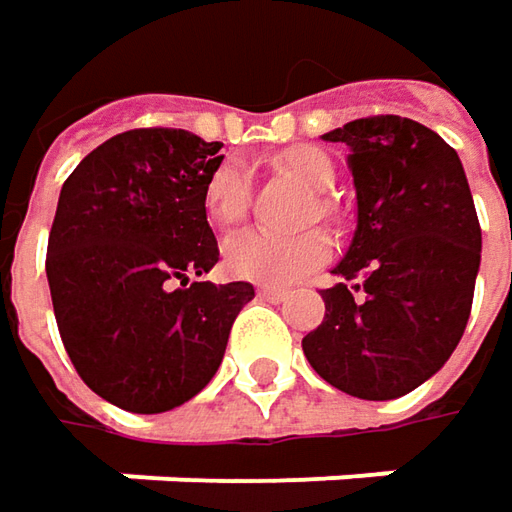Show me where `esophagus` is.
Returning <instances> with one entry per match:
<instances>
[{
    "label": "esophagus",
    "mask_w": 512,
    "mask_h": 512,
    "mask_svg": "<svg viewBox=\"0 0 512 512\" xmlns=\"http://www.w3.org/2000/svg\"><path fill=\"white\" fill-rule=\"evenodd\" d=\"M256 294L265 297V300H282L285 297V288H279V285H259Z\"/></svg>",
    "instance_id": "esophagus-1"
}]
</instances>
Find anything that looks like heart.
Returning a JSON list of instances; mask_svg holds the SVG:
<instances>
[{"label": "heart", "mask_w": 512, "mask_h": 512, "mask_svg": "<svg viewBox=\"0 0 512 512\" xmlns=\"http://www.w3.org/2000/svg\"><path fill=\"white\" fill-rule=\"evenodd\" d=\"M282 171L294 174L311 192H329L335 186V163L317 145H291L276 154ZM250 180L238 163H221L203 186V209L212 227L230 230L247 212ZM320 218L335 215V203L329 198L317 201ZM332 253V238L323 230H309L300 236H276L265 230H244L224 244V268L238 279L285 285L323 265Z\"/></svg>", "instance_id": "obj_1"}]
</instances>
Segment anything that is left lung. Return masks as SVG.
Here are the masks:
<instances>
[{
    "instance_id": "left-lung-1",
    "label": "left lung",
    "mask_w": 512,
    "mask_h": 512,
    "mask_svg": "<svg viewBox=\"0 0 512 512\" xmlns=\"http://www.w3.org/2000/svg\"><path fill=\"white\" fill-rule=\"evenodd\" d=\"M323 139L349 145L358 230L303 338L320 379L358 399H396L431 379L463 338L481 224L460 157L434 130L367 116ZM356 285L352 286L351 282Z\"/></svg>"
}]
</instances>
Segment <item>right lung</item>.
<instances>
[{
	"label": "right lung",
	"mask_w": 512,
	"mask_h": 512,
	"mask_svg": "<svg viewBox=\"0 0 512 512\" xmlns=\"http://www.w3.org/2000/svg\"><path fill=\"white\" fill-rule=\"evenodd\" d=\"M221 142L177 128L125 130L66 177L46 250L57 332L101 399L160 414L221 367L250 282H192L218 262L203 186Z\"/></svg>",
	"instance_id": "obj_1"
}]
</instances>
